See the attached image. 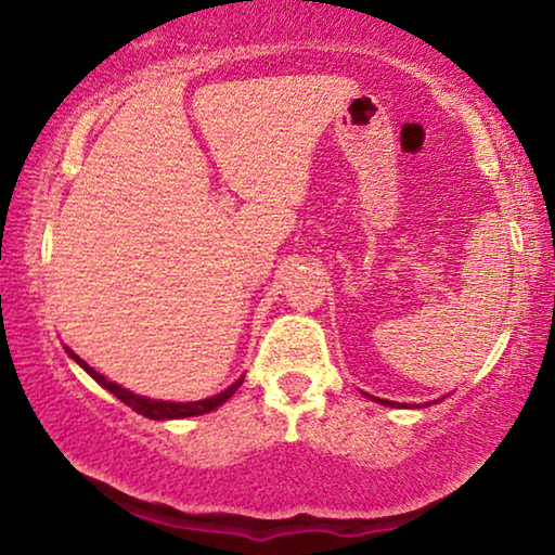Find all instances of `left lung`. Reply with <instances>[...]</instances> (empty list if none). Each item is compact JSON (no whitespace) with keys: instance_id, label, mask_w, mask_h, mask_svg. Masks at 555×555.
Returning <instances> with one entry per match:
<instances>
[{"instance_id":"obj_1","label":"left lung","mask_w":555,"mask_h":555,"mask_svg":"<svg viewBox=\"0 0 555 555\" xmlns=\"http://www.w3.org/2000/svg\"><path fill=\"white\" fill-rule=\"evenodd\" d=\"M376 399V397H374ZM376 401H382V404H386V406H393V401H386V399H376Z\"/></svg>"}]
</instances>
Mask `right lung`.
Wrapping results in <instances>:
<instances>
[{
  "label": "right lung",
  "instance_id": "add662e5",
  "mask_svg": "<svg viewBox=\"0 0 555 555\" xmlns=\"http://www.w3.org/2000/svg\"><path fill=\"white\" fill-rule=\"evenodd\" d=\"M67 353H70V359H75V363H80V366L86 369L88 374L93 376L95 382L103 386V389H108V391L113 393V397H118L120 401H124V404L131 406L133 412L149 416V420H184V416L207 414V412H211V409L222 406L224 401L230 399L232 393L240 389V384H242V378H240V382H234V384L230 386V389H224L222 393H217V397H209V399H202V401H189V404H177V401H156V399L139 397V393H133V391L124 389V386L108 382V378H105L103 374H98L95 369H90L88 363L80 359V356H75V353L70 351V348H67Z\"/></svg>",
  "mask_w": 555,
  "mask_h": 555
}]
</instances>
